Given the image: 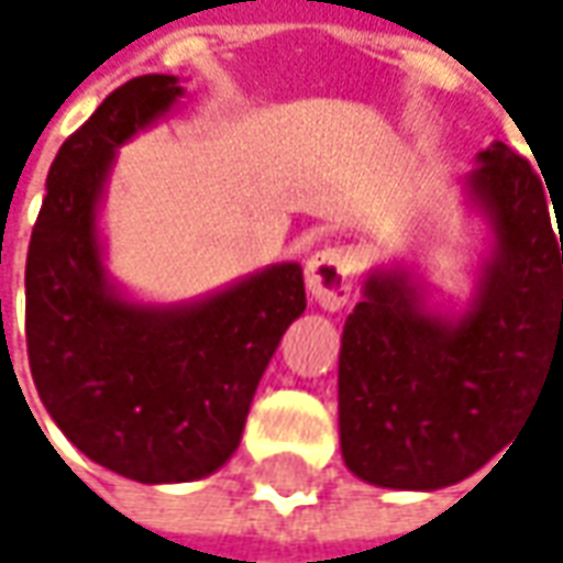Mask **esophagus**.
Listing matches in <instances>:
<instances>
[{
    "label": "esophagus",
    "mask_w": 563,
    "mask_h": 563,
    "mask_svg": "<svg viewBox=\"0 0 563 563\" xmlns=\"http://www.w3.org/2000/svg\"><path fill=\"white\" fill-rule=\"evenodd\" d=\"M356 273H360V263L350 247H325V251L309 256L307 288L319 307L338 312L346 307V300L353 294Z\"/></svg>",
    "instance_id": "obj_1"
}]
</instances>
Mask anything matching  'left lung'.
Listing matches in <instances>:
<instances>
[{"label": "left lung", "mask_w": 563, "mask_h": 563, "mask_svg": "<svg viewBox=\"0 0 563 563\" xmlns=\"http://www.w3.org/2000/svg\"><path fill=\"white\" fill-rule=\"evenodd\" d=\"M459 185L489 232L467 307H431L412 263H394L368 273L343 325L341 452L365 484L465 481L563 375V235L549 185L505 142L481 151Z\"/></svg>", "instance_id": "left-lung-1"}]
</instances>
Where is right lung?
<instances>
[{"label":"right lung","instance_id":"add662e5","mask_svg":"<svg viewBox=\"0 0 563 563\" xmlns=\"http://www.w3.org/2000/svg\"><path fill=\"white\" fill-rule=\"evenodd\" d=\"M179 77L114 89L58 151L26 251V356L74 446L139 484H188L241 443L256 384L303 316L300 263L183 303H142L104 266L98 213L120 145L176 108Z\"/></svg>","mask_w":563,"mask_h":563}]
</instances>
